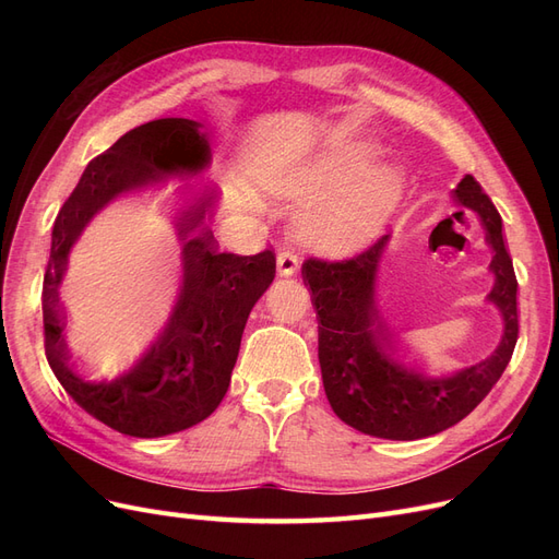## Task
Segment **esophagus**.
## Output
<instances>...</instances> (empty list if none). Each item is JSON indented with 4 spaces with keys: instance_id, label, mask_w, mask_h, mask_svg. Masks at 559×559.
I'll return each mask as SVG.
<instances>
[{
    "instance_id": "obj_1",
    "label": "esophagus",
    "mask_w": 559,
    "mask_h": 559,
    "mask_svg": "<svg viewBox=\"0 0 559 559\" xmlns=\"http://www.w3.org/2000/svg\"><path fill=\"white\" fill-rule=\"evenodd\" d=\"M277 270H280V275H284V277L296 275L298 270H300L298 253L292 251V249H286V247L280 249V251H277Z\"/></svg>"
}]
</instances>
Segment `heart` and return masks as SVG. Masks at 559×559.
<instances>
[{
  "label": "heart",
  "mask_w": 559,
  "mask_h": 559,
  "mask_svg": "<svg viewBox=\"0 0 559 559\" xmlns=\"http://www.w3.org/2000/svg\"><path fill=\"white\" fill-rule=\"evenodd\" d=\"M376 146L335 142L302 158L265 163L257 179L282 200H300L298 238L329 253L373 242L403 195V173L392 163H373Z\"/></svg>",
  "instance_id": "b5f03b06"
}]
</instances>
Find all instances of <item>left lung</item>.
<instances>
[{"label":"left lung","instance_id":"8db88e82","mask_svg":"<svg viewBox=\"0 0 559 559\" xmlns=\"http://www.w3.org/2000/svg\"><path fill=\"white\" fill-rule=\"evenodd\" d=\"M460 205L480 216L495 257V286L487 300L503 317L499 347L487 359L452 376H427L403 364L386 343L376 312V275L389 235L347 261L308 259L302 282L310 284L319 321V366L333 413L361 433L415 441L450 429L489 394L509 366L518 343V280L506 251L501 216L480 183L466 175L452 191Z\"/></svg>","mask_w":559,"mask_h":559}]
</instances>
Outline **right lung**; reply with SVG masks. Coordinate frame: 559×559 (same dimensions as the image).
Masks as SVG:
<instances>
[{"label": "right lung", "instance_id": "obj_1", "mask_svg": "<svg viewBox=\"0 0 559 559\" xmlns=\"http://www.w3.org/2000/svg\"><path fill=\"white\" fill-rule=\"evenodd\" d=\"M189 118H158L126 132L83 170L60 207L44 275V347L64 392L103 425L158 438L210 417L228 392L242 331L275 280V253L238 257L218 249L212 198L186 181L210 163V140ZM118 194L155 200L182 240L185 275L176 306L141 357L118 374H86L61 335L59 284L69 251L90 218Z\"/></svg>", "mask_w": 559, "mask_h": 559}]
</instances>
